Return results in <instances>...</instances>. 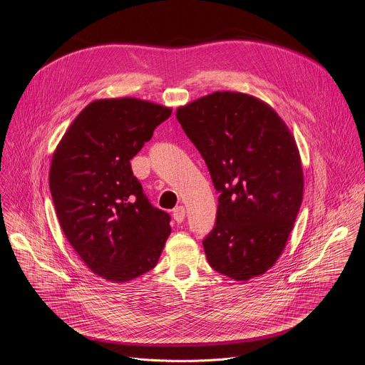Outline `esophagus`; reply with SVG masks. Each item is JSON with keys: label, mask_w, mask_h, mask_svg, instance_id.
I'll return each mask as SVG.
<instances>
[{"label": "esophagus", "mask_w": 365, "mask_h": 365, "mask_svg": "<svg viewBox=\"0 0 365 365\" xmlns=\"http://www.w3.org/2000/svg\"><path fill=\"white\" fill-rule=\"evenodd\" d=\"M185 207L183 206H176L173 210V220L176 222H182L185 220Z\"/></svg>", "instance_id": "1"}]
</instances>
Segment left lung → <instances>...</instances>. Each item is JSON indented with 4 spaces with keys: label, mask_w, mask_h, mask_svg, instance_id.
Listing matches in <instances>:
<instances>
[{
    "label": "left lung",
    "mask_w": 365,
    "mask_h": 365,
    "mask_svg": "<svg viewBox=\"0 0 365 365\" xmlns=\"http://www.w3.org/2000/svg\"><path fill=\"white\" fill-rule=\"evenodd\" d=\"M220 193L203 238L210 266L241 280L266 273L282 254L303 196L296 141L269 107L241 92H214L176 111Z\"/></svg>",
    "instance_id": "1"
}]
</instances>
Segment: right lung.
<instances>
[{
    "instance_id": "right-lung-1",
    "label": "right lung",
    "mask_w": 365,
    "mask_h": 365,
    "mask_svg": "<svg viewBox=\"0 0 365 365\" xmlns=\"http://www.w3.org/2000/svg\"><path fill=\"white\" fill-rule=\"evenodd\" d=\"M172 110L135 98L86 106L51 159L48 186L61 228L95 274L133 280L159 262L170 215L154 207L130 160Z\"/></svg>"
}]
</instances>
